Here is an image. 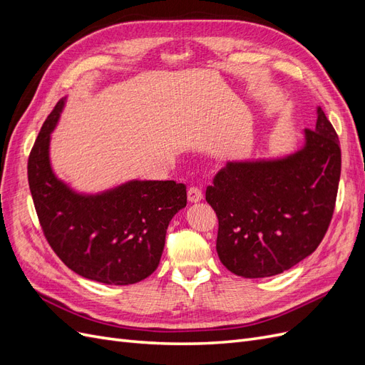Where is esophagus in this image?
Listing matches in <instances>:
<instances>
[{
	"instance_id": "esophagus-1",
	"label": "esophagus",
	"mask_w": 365,
	"mask_h": 365,
	"mask_svg": "<svg viewBox=\"0 0 365 365\" xmlns=\"http://www.w3.org/2000/svg\"><path fill=\"white\" fill-rule=\"evenodd\" d=\"M187 197H189V201L196 204V202H201L202 200V192L197 189V187H190L189 190H187Z\"/></svg>"
}]
</instances>
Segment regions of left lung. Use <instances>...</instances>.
<instances>
[{"label":"left lung","instance_id":"1","mask_svg":"<svg viewBox=\"0 0 365 365\" xmlns=\"http://www.w3.org/2000/svg\"><path fill=\"white\" fill-rule=\"evenodd\" d=\"M339 175L338 135L319 106L300 149L227 161L205 192L219 219L216 251L224 267L262 279L311 256L332 219Z\"/></svg>","mask_w":365,"mask_h":365}]
</instances>
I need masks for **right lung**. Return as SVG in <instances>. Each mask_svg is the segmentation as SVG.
Returning <instances> with one entry per match:
<instances>
[{
	"label": "right lung",
	"instance_id": "right-lung-1",
	"mask_svg": "<svg viewBox=\"0 0 365 365\" xmlns=\"http://www.w3.org/2000/svg\"><path fill=\"white\" fill-rule=\"evenodd\" d=\"M67 97L43 121L29 157V185L48 244L67 267L105 284L145 280L160 264L172 217L187 205L185 185L129 180L102 192L76 190L54 172L51 134Z\"/></svg>",
	"mask_w": 365,
	"mask_h": 365
}]
</instances>
